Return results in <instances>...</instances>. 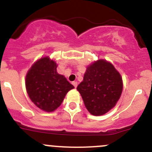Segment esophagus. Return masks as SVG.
Here are the masks:
<instances>
[{
    "label": "esophagus",
    "mask_w": 152,
    "mask_h": 152,
    "mask_svg": "<svg viewBox=\"0 0 152 152\" xmlns=\"http://www.w3.org/2000/svg\"><path fill=\"white\" fill-rule=\"evenodd\" d=\"M72 85L75 86V88H77V82H76V81H74V82H72Z\"/></svg>",
    "instance_id": "esophagus-1"
}]
</instances>
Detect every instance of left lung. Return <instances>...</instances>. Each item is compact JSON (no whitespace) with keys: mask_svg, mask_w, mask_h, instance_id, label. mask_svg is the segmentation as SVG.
Returning a JSON list of instances; mask_svg holds the SVG:
<instances>
[{"mask_svg":"<svg viewBox=\"0 0 152 152\" xmlns=\"http://www.w3.org/2000/svg\"><path fill=\"white\" fill-rule=\"evenodd\" d=\"M122 88V77L113 64L99 59L87 66L83 80L77 90L90 113L101 116L115 107Z\"/></svg>","mask_w":152,"mask_h":152,"instance_id":"left-lung-1","label":"left lung"}]
</instances>
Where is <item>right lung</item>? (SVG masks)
I'll return each instance as SVG.
<instances>
[{
	"mask_svg": "<svg viewBox=\"0 0 152 152\" xmlns=\"http://www.w3.org/2000/svg\"><path fill=\"white\" fill-rule=\"evenodd\" d=\"M56 61L44 56L32 65L26 75L27 94L39 109L51 112L62 103L65 96L74 86L57 72Z\"/></svg>",
	"mask_w": 152,
	"mask_h": 152,
	"instance_id": "1",
	"label": "right lung"
}]
</instances>
